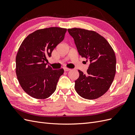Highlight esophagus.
<instances>
[{"mask_svg": "<svg viewBox=\"0 0 135 135\" xmlns=\"http://www.w3.org/2000/svg\"><path fill=\"white\" fill-rule=\"evenodd\" d=\"M64 71H68L69 70H70V69H68V68H64Z\"/></svg>", "mask_w": 135, "mask_h": 135, "instance_id": "34e87169", "label": "esophagus"}]
</instances>
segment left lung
Here are the masks:
<instances>
[{"mask_svg":"<svg viewBox=\"0 0 135 135\" xmlns=\"http://www.w3.org/2000/svg\"><path fill=\"white\" fill-rule=\"evenodd\" d=\"M74 39L79 55L89 62L86 74L78 70L75 81L76 92L88 100L96 99L108 91L115 76L116 57L113 48L103 36L82 28L68 29Z\"/></svg>","mask_w":135,"mask_h":135,"instance_id":"left-lung-1","label":"left lung"}]
</instances>
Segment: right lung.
Here are the masks:
<instances>
[{
	"label": "right lung",
	"mask_w": 135,
	"mask_h": 135,
	"mask_svg": "<svg viewBox=\"0 0 135 135\" xmlns=\"http://www.w3.org/2000/svg\"><path fill=\"white\" fill-rule=\"evenodd\" d=\"M66 28L52 27L38 30L28 35L20 46L16 58V73L23 91L32 97L45 99L56 91L64 72L47 66L48 57L62 41Z\"/></svg>",
	"instance_id": "add662e5"
}]
</instances>
